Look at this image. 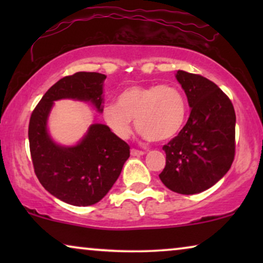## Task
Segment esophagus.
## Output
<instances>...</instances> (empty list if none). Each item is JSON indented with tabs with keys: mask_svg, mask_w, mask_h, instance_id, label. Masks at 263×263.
I'll return each mask as SVG.
<instances>
[{
	"mask_svg": "<svg viewBox=\"0 0 263 263\" xmlns=\"http://www.w3.org/2000/svg\"><path fill=\"white\" fill-rule=\"evenodd\" d=\"M130 154L133 157H136V156H143L145 152L143 151H139V149H135V148H132L130 149Z\"/></svg>",
	"mask_w": 263,
	"mask_h": 263,
	"instance_id": "obj_1",
	"label": "esophagus"
}]
</instances>
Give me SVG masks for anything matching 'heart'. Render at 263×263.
<instances>
[{
  "label": "heart",
  "mask_w": 263,
  "mask_h": 263,
  "mask_svg": "<svg viewBox=\"0 0 263 263\" xmlns=\"http://www.w3.org/2000/svg\"><path fill=\"white\" fill-rule=\"evenodd\" d=\"M186 102L172 85H134L118 96L117 103L104 106L103 118L114 134L128 139L133 120L143 139L163 142L174 139L184 123Z\"/></svg>",
  "instance_id": "obj_1"
}]
</instances>
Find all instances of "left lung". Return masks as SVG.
I'll return each mask as SVG.
<instances>
[{"label":"left lung","mask_w":263,"mask_h":263,"mask_svg":"<svg viewBox=\"0 0 263 263\" xmlns=\"http://www.w3.org/2000/svg\"><path fill=\"white\" fill-rule=\"evenodd\" d=\"M176 79L192 107L188 122L163 147L166 165L160 181L184 195L202 193L224 177L235 158L236 114L231 100L214 82L177 70Z\"/></svg>","instance_id":"left-lung-1"}]
</instances>
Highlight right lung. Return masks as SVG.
Returning <instances> with one entry per match:
<instances>
[{"label":"right lung","instance_id":"1","mask_svg":"<svg viewBox=\"0 0 263 263\" xmlns=\"http://www.w3.org/2000/svg\"><path fill=\"white\" fill-rule=\"evenodd\" d=\"M106 75L79 71L50 87L31 115L28 140L34 172L41 184L63 202L85 207L99 202L112 188L130 156V147L105 124L93 123L74 146L55 142L48 129L53 102L91 103L103 112Z\"/></svg>","mask_w":263,"mask_h":263}]
</instances>
